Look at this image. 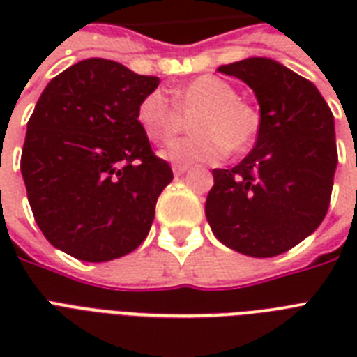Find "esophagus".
Listing matches in <instances>:
<instances>
[{
  "label": "esophagus",
  "instance_id": "1",
  "mask_svg": "<svg viewBox=\"0 0 357 357\" xmlns=\"http://www.w3.org/2000/svg\"><path fill=\"white\" fill-rule=\"evenodd\" d=\"M189 165H174L172 167V170H174V174H176V176H181V174H185V172H189Z\"/></svg>",
  "mask_w": 357,
  "mask_h": 357
}]
</instances>
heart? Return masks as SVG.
<instances>
[{
    "instance_id": "obj_1",
    "label": "heart",
    "mask_w": 357,
    "mask_h": 357,
    "mask_svg": "<svg viewBox=\"0 0 357 357\" xmlns=\"http://www.w3.org/2000/svg\"><path fill=\"white\" fill-rule=\"evenodd\" d=\"M192 114L190 131L196 135L165 148L162 159L176 165L220 162L229 150L238 153L250 148L259 133L257 109L215 75H200L174 91V103L161 91L146 94L137 107V123L151 142L167 144Z\"/></svg>"
}]
</instances>
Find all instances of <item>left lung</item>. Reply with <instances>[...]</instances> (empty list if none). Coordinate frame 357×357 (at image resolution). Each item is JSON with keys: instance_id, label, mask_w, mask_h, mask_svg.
Instances as JSON below:
<instances>
[{"instance_id": "1", "label": "left lung", "mask_w": 357, "mask_h": 357, "mask_svg": "<svg viewBox=\"0 0 357 357\" xmlns=\"http://www.w3.org/2000/svg\"><path fill=\"white\" fill-rule=\"evenodd\" d=\"M254 91L261 126L237 167L215 168L206 217L215 237L252 257H274L326 217L337 167L333 114L317 86L283 64L250 57L218 68Z\"/></svg>"}]
</instances>
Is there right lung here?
I'll list each match as a JSON object with an SVG mask.
<instances>
[{"label":"right lung","mask_w":357,"mask_h":357,"mask_svg":"<svg viewBox=\"0 0 357 357\" xmlns=\"http://www.w3.org/2000/svg\"><path fill=\"white\" fill-rule=\"evenodd\" d=\"M159 86L107 59L55 75L27 122L22 176L44 237L89 263L119 259L146 238L172 181L137 123L140 100Z\"/></svg>","instance_id":"obj_1"}]
</instances>
